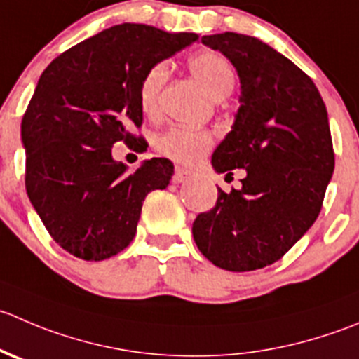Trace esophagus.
Segmentation results:
<instances>
[{"label":"esophagus","mask_w":359,"mask_h":359,"mask_svg":"<svg viewBox=\"0 0 359 359\" xmlns=\"http://www.w3.org/2000/svg\"><path fill=\"white\" fill-rule=\"evenodd\" d=\"M189 177H191V172H187L186 168H180V166H177L175 173H173V182L180 184V182H184V180L189 179Z\"/></svg>","instance_id":"34e87169"}]
</instances>
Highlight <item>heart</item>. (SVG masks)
I'll list each match as a JSON object with an SVG mask.
<instances>
[{"mask_svg":"<svg viewBox=\"0 0 359 359\" xmlns=\"http://www.w3.org/2000/svg\"><path fill=\"white\" fill-rule=\"evenodd\" d=\"M189 69L194 79L205 87V91L215 100L228 96L235 87V72L217 52H200L193 55L189 59ZM166 76V62H156L142 76L138 87V105L147 117H154L159 112V95ZM210 145L212 135L208 131L184 126L170 128L156 138V149L159 154L186 165H193L203 158Z\"/></svg>","mask_w":359,"mask_h":359,"instance_id":"1","label":"heart"}]
</instances>
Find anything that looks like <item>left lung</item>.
Masks as SVG:
<instances>
[{
    "instance_id": "1",
    "label": "left lung",
    "mask_w": 359,
    "mask_h": 359,
    "mask_svg": "<svg viewBox=\"0 0 359 359\" xmlns=\"http://www.w3.org/2000/svg\"><path fill=\"white\" fill-rule=\"evenodd\" d=\"M201 43L226 55L240 79V107L212 168L247 175L240 189H219L193 236L215 266L250 272L280 259L321 212L335 168L328 112L311 76L259 38L219 33Z\"/></svg>"
}]
</instances>
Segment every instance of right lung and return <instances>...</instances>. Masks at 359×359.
Returning <instances> with one entry per match:
<instances>
[{"label": "right lung", "mask_w": 359, "mask_h": 359, "mask_svg": "<svg viewBox=\"0 0 359 359\" xmlns=\"http://www.w3.org/2000/svg\"><path fill=\"white\" fill-rule=\"evenodd\" d=\"M198 40L124 22L62 52L41 73L20 124L26 191L52 238L73 256L102 261L135 238L142 205L173 175L166 158L135 172L112 158L116 142L137 144L138 87L156 62Z\"/></svg>", "instance_id": "obj_1"}]
</instances>
